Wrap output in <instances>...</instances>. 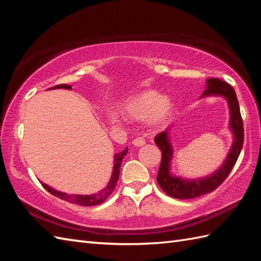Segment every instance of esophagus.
I'll return each instance as SVG.
<instances>
[{"label": "esophagus", "mask_w": 261, "mask_h": 261, "mask_svg": "<svg viewBox=\"0 0 261 261\" xmlns=\"http://www.w3.org/2000/svg\"><path fill=\"white\" fill-rule=\"evenodd\" d=\"M146 143V141H145V139H143V138H136V139L132 141V145L134 146H136V147H141V146H143Z\"/></svg>", "instance_id": "esophagus-1"}]
</instances>
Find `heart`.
Instances as JSON below:
<instances>
[{"label": "heart", "instance_id": "obj_1", "mask_svg": "<svg viewBox=\"0 0 261 261\" xmlns=\"http://www.w3.org/2000/svg\"><path fill=\"white\" fill-rule=\"evenodd\" d=\"M173 103L164 98L162 94L154 91H143L136 94L125 102L122 114L124 118L135 121H149L152 126L162 125L173 112ZM111 120L116 122V116L111 114Z\"/></svg>", "mask_w": 261, "mask_h": 261}]
</instances>
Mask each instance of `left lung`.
Returning a JSON list of instances; mask_svg holds the SVG:
<instances>
[{"label": "left lung", "mask_w": 261, "mask_h": 261, "mask_svg": "<svg viewBox=\"0 0 261 261\" xmlns=\"http://www.w3.org/2000/svg\"><path fill=\"white\" fill-rule=\"evenodd\" d=\"M207 96H222L225 98L230 112L229 129L233 136V142H232L222 166L216 169L214 173L202 177V178L187 179L179 176H175L170 171L171 160L174 157V149L170 142L169 131L173 125L168 126L164 132L154 138V142L163 152L157 181L159 186L163 188V191L174 198L190 199L213 192L228 177L241 152L243 145V123L240 114L239 102H238L233 87L221 80L208 79L206 81V90L201 95V98Z\"/></svg>", "instance_id": "obj_1"}]
</instances>
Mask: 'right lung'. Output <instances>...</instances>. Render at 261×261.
<instances>
[{
	"mask_svg": "<svg viewBox=\"0 0 261 261\" xmlns=\"http://www.w3.org/2000/svg\"><path fill=\"white\" fill-rule=\"evenodd\" d=\"M55 88H65V90H71V86L63 84V85H57V86H54L51 88H48V90H55ZM126 152H127V147L124 149V150H122L121 152L114 154L113 170H112V175H111V178H110V181L108 182V185L105 186L104 188H102L101 191H98L97 193L91 194V195H81V194H67V193H64V192L56 191L55 188L48 186L47 184H45V182H42V181H41V184L49 193L53 194V195H55L60 199H64V201H66V202L79 204V205H82V206H93V205L101 204L111 195V193L114 191L116 181H118V179H119V174H120V167H121L122 159L124 158Z\"/></svg>",
	"mask_w": 261,
	"mask_h": 261,
	"instance_id": "add662e5",
	"label": "right lung"
}]
</instances>
